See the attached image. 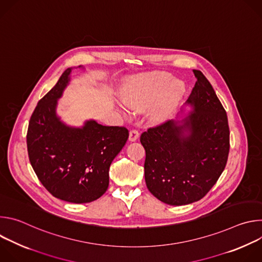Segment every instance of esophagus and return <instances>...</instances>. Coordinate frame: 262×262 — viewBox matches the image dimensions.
Listing matches in <instances>:
<instances>
[{"label":"esophagus","mask_w":262,"mask_h":262,"mask_svg":"<svg viewBox=\"0 0 262 262\" xmlns=\"http://www.w3.org/2000/svg\"><path fill=\"white\" fill-rule=\"evenodd\" d=\"M129 141H132V142H135V141H137L138 139H139V132L137 130V129H132L130 132H129Z\"/></svg>","instance_id":"obj_1"}]
</instances>
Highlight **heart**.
<instances>
[{
  "instance_id": "heart-1",
  "label": "heart",
  "mask_w": 262,
  "mask_h": 262,
  "mask_svg": "<svg viewBox=\"0 0 262 262\" xmlns=\"http://www.w3.org/2000/svg\"><path fill=\"white\" fill-rule=\"evenodd\" d=\"M172 80L166 72H151L139 77L127 90L124 100L136 111L150 106L148 112L150 119L155 122L164 121L172 115L185 91L182 82ZM128 106L120 105L122 114L126 117L130 115Z\"/></svg>"
}]
</instances>
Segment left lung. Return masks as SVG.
Masks as SVG:
<instances>
[{"mask_svg": "<svg viewBox=\"0 0 262 262\" xmlns=\"http://www.w3.org/2000/svg\"><path fill=\"white\" fill-rule=\"evenodd\" d=\"M186 103L193 108L181 120L148 128L140 141L146 151V185L169 205L202 199L225 169L229 154V126L211 84L200 70Z\"/></svg>", "mask_w": 262, "mask_h": 262, "instance_id": "8db88e82", "label": "left lung"}]
</instances>
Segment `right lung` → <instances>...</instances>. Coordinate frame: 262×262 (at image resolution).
<instances>
[{"mask_svg": "<svg viewBox=\"0 0 262 262\" xmlns=\"http://www.w3.org/2000/svg\"><path fill=\"white\" fill-rule=\"evenodd\" d=\"M71 69L62 73L35 107L27 134L28 155L37 177L54 197L88 203L107 190L110 166L125 145L128 130L95 120L72 127L60 120L56 108L69 84Z\"/></svg>", "mask_w": 262, "mask_h": 262, "instance_id": "add662e5", "label": "right lung"}]
</instances>
